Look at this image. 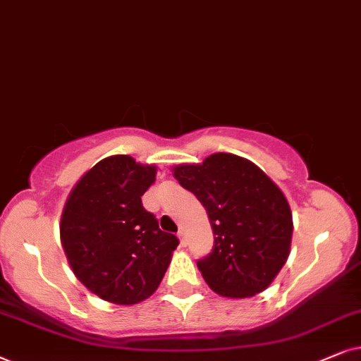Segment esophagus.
I'll list each match as a JSON object with an SVG mask.
<instances>
[{
	"label": "esophagus",
	"instance_id": "1",
	"mask_svg": "<svg viewBox=\"0 0 361 361\" xmlns=\"http://www.w3.org/2000/svg\"><path fill=\"white\" fill-rule=\"evenodd\" d=\"M178 238H180V244H181V246H186V244H188V239H186V233H185L183 229L178 231Z\"/></svg>",
	"mask_w": 361,
	"mask_h": 361
}]
</instances>
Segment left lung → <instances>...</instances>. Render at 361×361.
Instances as JSON below:
<instances>
[{"mask_svg": "<svg viewBox=\"0 0 361 361\" xmlns=\"http://www.w3.org/2000/svg\"><path fill=\"white\" fill-rule=\"evenodd\" d=\"M173 176L206 208L213 251L196 266L216 294L231 299L267 289L290 252L292 213L284 193L252 161L214 153Z\"/></svg>", "mask_w": 361, "mask_h": 361, "instance_id": "8db88e82", "label": "left lung"}]
</instances>
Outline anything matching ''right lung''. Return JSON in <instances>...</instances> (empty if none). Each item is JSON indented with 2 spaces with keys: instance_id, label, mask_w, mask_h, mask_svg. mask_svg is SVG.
<instances>
[{
  "instance_id": "right-lung-1",
  "label": "right lung",
  "mask_w": 361,
  "mask_h": 361,
  "mask_svg": "<svg viewBox=\"0 0 361 361\" xmlns=\"http://www.w3.org/2000/svg\"><path fill=\"white\" fill-rule=\"evenodd\" d=\"M155 175V166L128 155L104 158L77 181L62 211L61 243L72 272L112 304L148 299L178 246L142 204Z\"/></svg>"
}]
</instances>
